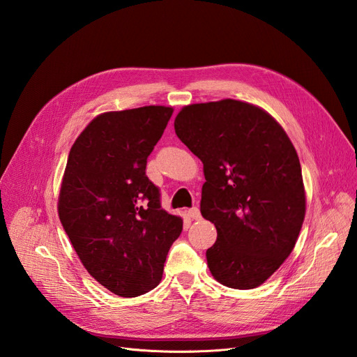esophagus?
Masks as SVG:
<instances>
[{
    "instance_id": "1",
    "label": "esophagus",
    "mask_w": 357,
    "mask_h": 357,
    "mask_svg": "<svg viewBox=\"0 0 357 357\" xmlns=\"http://www.w3.org/2000/svg\"><path fill=\"white\" fill-rule=\"evenodd\" d=\"M188 215L190 219H201V211L198 207H192L189 211H188Z\"/></svg>"
}]
</instances>
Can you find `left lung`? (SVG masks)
<instances>
[{"instance_id":"1","label":"left lung","mask_w":357,"mask_h":357,"mask_svg":"<svg viewBox=\"0 0 357 357\" xmlns=\"http://www.w3.org/2000/svg\"><path fill=\"white\" fill-rule=\"evenodd\" d=\"M177 137L204 164L201 214L214 223L213 277L255 289L294 250L305 218L296 150L275 119L259 107L222 100L183 107Z\"/></svg>"}]
</instances>
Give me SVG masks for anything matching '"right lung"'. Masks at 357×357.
Instances as JSON below:
<instances>
[{"mask_svg": "<svg viewBox=\"0 0 357 357\" xmlns=\"http://www.w3.org/2000/svg\"><path fill=\"white\" fill-rule=\"evenodd\" d=\"M172 114L147 105L96 116L75 139L63 172L58 213L88 273L114 295L155 289L183 220L160 207L146 176L147 158Z\"/></svg>", "mask_w": 357, "mask_h": 357, "instance_id": "obj_1", "label": "right lung"}]
</instances>
